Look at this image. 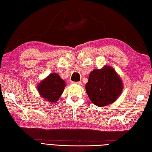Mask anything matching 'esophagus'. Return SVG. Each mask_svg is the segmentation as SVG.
I'll return each mask as SVG.
<instances>
[{
  "mask_svg": "<svg viewBox=\"0 0 152 152\" xmlns=\"http://www.w3.org/2000/svg\"><path fill=\"white\" fill-rule=\"evenodd\" d=\"M71 83H75V84H77V85H81V82L79 81V82H74V81H71Z\"/></svg>",
  "mask_w": 152,
  "mask_h": 152,
  "instance_id": "34e87169",
  "label": "esophagus"
}]
</instances>
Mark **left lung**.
Masks as SVG:
<instances>
[{
    "mask_svg": "<svg viewBox=\"0 0 152 152\" xmlns=\"http://www.w3.org/2000/svg\"><path fill=\"white\" fill-rule=\"evenodd\" d=\"M122 89L120 77L113 69L107 66L91 71L86 86L89 99L99 107L113 103L121 94Z\"/></svg>",
    "mask_w": 152,
    "mask_h": 152,
    "instance_id": "left-lung-1",
    "label": "left lung"
}]
</instances>
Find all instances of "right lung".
<instances>
[{
  "instance_id": "right-lung-1",
  "label": "right lung",
  "mask_w": 152,
  "mask_h": 152,
  "mask_svg": "<svg viewBox=\"0 0 152 152\" xmlns=\"http://www.w3.org/2000/svg\"><path fill=\"white\" fill-rule=\"evenodd\" d=\"M65 82L56 73L50 74L38 85V91L41 96L50 102H56L63 92Z\"/></svg>"
}]
</instances>
